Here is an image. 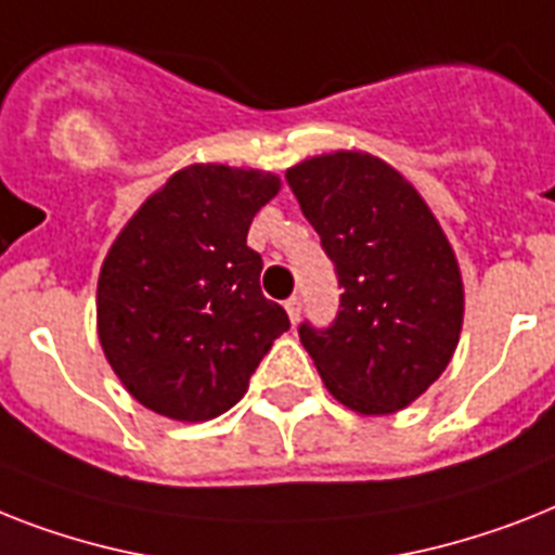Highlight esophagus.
Wrapping results in <instances>:
<instances>
[{
  "instance_id": "esophagus-1",
  "label": "esophagus",
  "mask_w": 555,
  "mask_h": 555,
  "mask_svg": "<svg viewBox=\"0 0 555 555\" xmlns=\"http://www.w3.org/2000/svg\"><path fill=\"white\" fill-rule=\"evenodd\" d=\"M285 310H287V317H291L293 324L299 322V317H301V299H299V296H291V299L285 301Z\"/></svg>"
}]
</instances>
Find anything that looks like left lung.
Segmentation results:
<instances>
[{
    "label": "left lung",
    "mask_w": 555,
    "mask_h": 555,
    "mask_svg": "<svg viewBox=\"0 0 555 555\" xmlns=\"http://www.w3.org/2000/svg\"><path fill=\"white\" fill-rule=\"evenodd\" d=\"M285 176L345 291L331 327L299 324L301 345L356 413L408 408L462 333L465 287L448 236L416 188L371 153H322Z\"/></svg>",
    "instance_id": "obj_1"
}]
</instances>
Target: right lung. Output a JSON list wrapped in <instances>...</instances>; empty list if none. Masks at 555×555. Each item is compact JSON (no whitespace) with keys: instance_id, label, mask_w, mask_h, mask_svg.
I'll return each mask as SVG.
<instances>
[{"instance_id":"1","label":"right lung","mask_w":555,"mask_h":555,"mask_svg":"<svg viewBox=\"0 0 555 555\" xmlns=\"http://www.w3.org/2000/svg\"><path fill=\"white\" fill-rule=\"evenodd\" d=\"M279 176L228 165L176 170L107 250L96 327L119 382L147 410L207 422L245 396L270 345L291 327L262 296L247 247Z\"/></svg>"}]
</instances>
